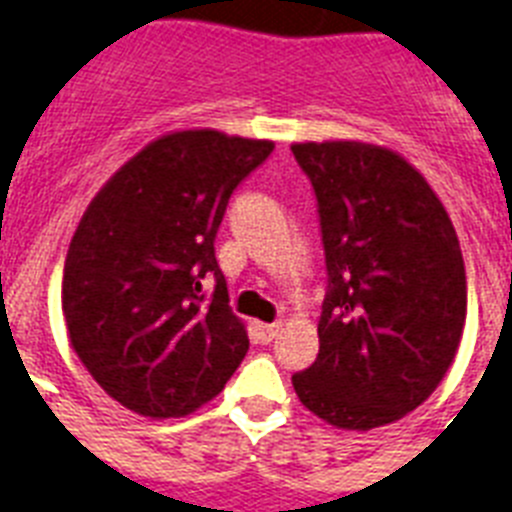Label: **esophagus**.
<instances>
[{
	"label": "esophagus",
	"instance_id": "34e87169",
	"mask_svg": "<svg viewBox=\"0 0 512 512\" xmlns=\"http://www.w3.org/2000/svg\"><path fill=\"white\" fill-rule=\"evenodd\" d=\"M257 331H260V339L268 344V342H273L278 334H281V323H260V326H257Z\"/></svg>",
	"mask_w": 512,
	"mask_h": 512
}]
</instances>
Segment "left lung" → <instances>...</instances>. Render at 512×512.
I'll list each match as a JSON object with an SVG mask.
<instances>
[{"mask_svg": "<svg viewBox=\"0 0 512 512\" xmlns=\"http://www.w3.org/2000/svg\"><path fill=\"white\" fill-rule=\"evenodd\" d=\"M326 249L328 294L299 402L336 429L405 418L450 371L468 286L442 199L402 155L365 141H299Z\"/></svg>", "mask_w": 512, "mask_h": 512, "instance_id": "left-lung-1", "label": "left lung"}]
</instances>
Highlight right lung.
Wrapping results in <instances>:
<instances>
[{
    "instance_id": "right-lung-1",
    "label": "right lung",
    "mask_w": 512,
    "mask_h": 512,
    "mask_svg": "<svg viewBox=\"0 0 512 512\" xmlns=\"http://www.w3.org/2000/svg\"><path fill=\"white\" fill-rule=\"evenodd\" d=\"M270 152L268 139L170 131L120 165L86 207L65 257L62 315L78 360L128 410L194 413L247 355L215 234L228 197ZM210 275L216 292L205 300Z\"/></svg>"
}]
</instances>
